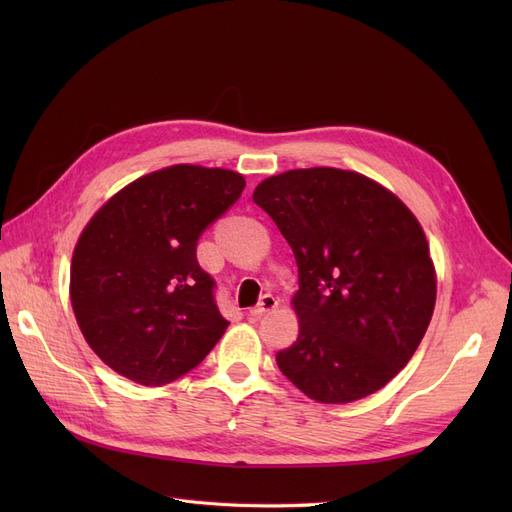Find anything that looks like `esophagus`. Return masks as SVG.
Returning <instances> with one entry per match:
<instances>
[{
  "mask_svg": "<svg viewBox=\"0 0 512 512\" xmlns=\"http://www.w3.org/2000/svg\"><path fill=\"white\" fill-rule=\"evenodd\" d=\"M277 303H280V301H277V299L273 297V294H265V297L260 299V303H258L256 307H252V309H250V316H254V318L265 316L267 312H271V309H275V307H277Z\"/></svg>",
  "mask_w": 512,
  "mask_h": 512,
  "instance_id": "obj_1",
  "label": "esophagus"
}]
</instances>
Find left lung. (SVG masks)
<instances>
[{
    "label": "left lung",
    "mask_w": 512,
    "mask_h": 512,
    "mask_svg": "<svg viewBox=\"0 0 512 512\" xmlns=\"http://www.w3.org/2000/svg\"><path fill=\"white\" fill-rule=\"evenodd\" d=\"M254 203L299 267V337L277 352V367L318 404L380 391L412 359L436 305L416 215L378 181L331 166L273 175L258 183Z\"/></svg>",
    "instance_id": "8db88e82"
}]
</instances>
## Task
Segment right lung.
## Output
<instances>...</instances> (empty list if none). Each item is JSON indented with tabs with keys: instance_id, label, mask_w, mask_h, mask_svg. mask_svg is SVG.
<instances>
[{
	"instance_id": "1",
	"label": "right lung",
	"mask_w": 512,
	"mask_h": 512,
	"mask_svg": "<svg viewBox=\"0 0 512 512\" xmlns=\"http://www.w3.org/2000/svg\"><path fill=\"white\" fill-rule=\"evenodd\" d=\"M243 188L235 170L166 166L128 183L83 228L70 265L72 309L89 348L123 378L173 382L226 333L196 243Z\"/></svg>"
}]
</instances>
